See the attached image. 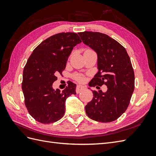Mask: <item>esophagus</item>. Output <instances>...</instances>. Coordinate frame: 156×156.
I'll return each mask as SVG.
<instances>
[{
  "mask_svg": "<svg viewBox=\"0 0 156 156\" xmlns=\"http://www.w3.org/2000/svg\"><path fill=\"white\" fill-rule=\"evenodd\" d=\"M85 89V87L84 86H82V85H78L77 87H76V93H80L81 91H82L83 90Z\"/></svg>",
  "mask_w": 156,
  "mask_h": 156,
  "instance_id": "obj_1",
  "label": "esophagus"
}]
</instances>
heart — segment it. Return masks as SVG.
I'll list each match as a JSON object with an SVG mask.
<instances>
[{
  "label": "heart",
  "instance_id": "1",
  "mask_svg": "<svg viewBox=\"0 0 156 156\" xmlns=\"http://www.w3.org/2000/svg\"><path fill=\"white\" fill-rule=\"evenodd\" d=\"M76 78H77L78 80L80 81H82V80H83V77H82V76H76Z\"/></svg>",
  "mask_w": 156,
  "mask_h": 156
}]
</instances>
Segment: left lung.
<instances>
[{"mask_svg":"<svg viewBox=\"0 0 156 156\" xmlns=\"http://www.w3.org/2000/svg\"><path fill=\"white\" fill-rule=\"evenodd\" d=\"M82 42L97 53L98 72L91 87L105 84L107 92L93 90V98L85 107L89 118L96 121H115L127 108L135 88L130 58L118 41L99 32L78 33Z\"/></svg>","mask_w":156,"mask_h":156,"instance_id":"1","label":"left lung"}]
</instances>
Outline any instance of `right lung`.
Returning a JSON list of instances; mask_svg holds the SVG:
<instances>
[{
	"instance_id": "1",
	"label": "right lung",
	"mask_w": 156,
	"mask_h": 156,
	"mask_svg": "<svg viewBox=\"0 0 156 156\" xmlns=\"http://www.w3.org/2000/svg\"><path fill=\"white\" fill-rule=\"evenodd\" d=\"M81 42L75 33H59L42 41L29 58L22 90L29 113L37 121L48 124L59 120L65 113L66 98L76 94V84L72 82L62 92L52 85L65 69L73 48Z\"/></svg>"
}]
</instances>
